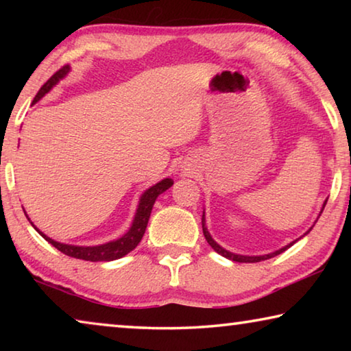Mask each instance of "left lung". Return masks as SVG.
Listing matches in <instances>:
<instances>
[{
  "label": "left lung",
  "mask_w": 351,
  "mask_h": 351,
  "mask_svg": "<svg viewBox=\"0 0 351 351\" xmlns=\"http://www.w3.org/2000/svg\"><path fill=\"white\" fill-rule=\"evenodd\" d=\"M325 204H326V199L324 201V206H322V209H320V213L324 212V207H325ZM320 213H319V217H320ZM317 221V219H316ZM316 221H314V224H316ZM201 223H203V234H204V237H206V240H207V243H209V245L212 246V249L215 252H218L219 255H223V257H226V258H229V260H232V261H239V263H257V261H261V260H268V258H272V257H276V255H278V254H282L283 251H287L288 247H291L294 245V243L299 240H294V241H291L289 245H287V246H283V247H280L278 249V251H274V252H271V254H265V255H241V254H234V252H230V251H228V249H224V247H221L218 245V243L212 239V235L209 234V230H207V228H206V215H204V212H203V218H201ZM313 224V226H314ZM313 226L310 229L306 230V232L302 235V237H305L308 232H310V230L313 229ZM300 237V239H302Z\"/></svg>",
  "instance_id": "left-lung-1"
}]
</instances>
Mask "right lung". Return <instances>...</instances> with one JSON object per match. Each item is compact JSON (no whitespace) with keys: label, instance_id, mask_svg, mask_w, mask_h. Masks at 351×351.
Returning <instances> with one entry per match:
<instances>
[{"label":"right lung","instance_id":"right-lung-1","mask_svg":"<svg viewBox=\"0 0 351 351\" xmlns=\"http://www.w3.org/2000/svg\"><path fill=\"white\" fill-rule=\"evenodd\" d=\"M69 71H71L69 64L63 66L62 69H58L57 73L52 75L43 86L40 88V91L37 93V96H35L32 105L37 104L41 97H45L46 94L49 93L58 82L68 75ZM171 186H173V180L165 178V180L159 181L158 184H154V186H152L150 189H147L145 192L141 195L138 209H136L134 218H133V223H132V226H130V229L127 230V234H123L121 239L104 243V245H97V246H75V245H64V243H58L56 240L49 239V237L45 235L41 230L35 228L34 223L29 219V217L27 215L26 217L29 221H31V224L34 226V229L37 230V232L43 237L47 243H51L52 246L57 247L58 251L63 252L64 255H69V257L80 258V260H86V261H112V260L122 258L123 255L132 252L133 249L139 245V241L142 240V237H144V234H145L148 218H150L154 201H156L159 195L165 192L167 189H170Z\"/></svg>","mask_w":351,"mask_h":351}]
</instances>
